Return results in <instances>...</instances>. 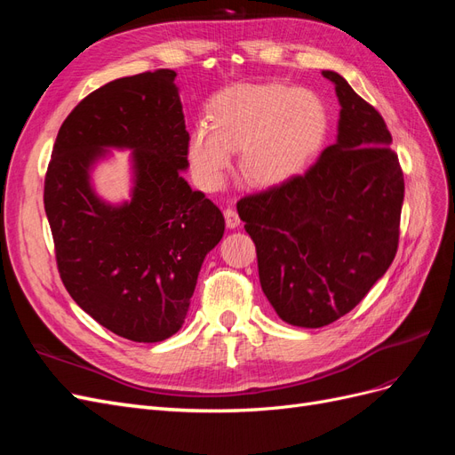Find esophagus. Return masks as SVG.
<instances>
[{"mask_svg":"<svg viewBox=\"0 0 455 455\" xmlns=\"http://www.w3.org/2000/svg\"><path fill=\"white\" fill-rule=\"evenodd\" d=\"M224 218H226V226H228L229 229L237 228V226L241 224V218H239L237 211H233V209H226V211H224Z\"/></svg>","mask_w":455,"mask_h":455,"instance_id":"esophagus-1","label":"esophagus"}]
</instances>
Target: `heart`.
<instances>
[{
  "label": "heart",
  "instance_id": "1",
  "mask_svg": "<svg viewBox=\"0 0 455 455\" xmlns=\"http://www.w3.org/2000/svg\"><path fill=\"white\" fill-rule=\"evenodd\" d=\"M211 127L189 134L188 157L201 184L222 186L231 151L241 149L239 171L256 186L291 180L321 148L326 109L307 89L261 85L231 91L214 102Z\"/></svg>",
  "mask_w": 455,
  "mask_h": 455
}]
</instances>
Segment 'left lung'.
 I'll return each instance as SVG.
<instances>
[{"instance_id":"obj_1","label":"left lung","mask_w":455,"mask_h":455,"mask_svg":"<svg viewBox=\"0 0 455 455\" xmlns=\"http://www.w3.org/2000/svg\"><path fill=\"white\" fill-rule=\"evenodd\" d=\"M323 76L341 106L336 142L306 174L237 203L261 291L284 323L301 328L338 321L383 277L404 201L383 117L338 72Z\"/></svg>"}]
</instances>
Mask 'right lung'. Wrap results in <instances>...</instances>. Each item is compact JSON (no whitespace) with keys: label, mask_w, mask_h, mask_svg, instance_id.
<instances>
[{"label":"right lung","mask_w":455,"mask_h":455,"mask_svg":"<svg viewBox=\"0 0 455 455\" xmlns=\"http://www.w3.org/2000/svg\"><path fill=\"white\" fill-rule=\"evenodd\" d=\"M174 70L109 81L66 117L45 176L60 279L76 304L121 338L156 343L182 328L204 256L226 222L184 180L186 119ZM132 151V191L102 200L92 171Z\"/></svg>","instance_id":"obj_1"}]
</instances>
